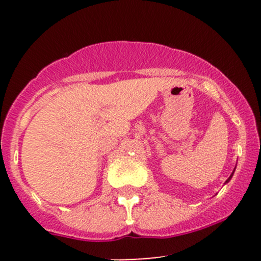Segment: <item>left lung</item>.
<instances>
[{
    "label": "left lung",
    "mask_w": 261,
    "mask_h": 261,
    "mask_svg": "<svg viewBox=\"0 0 261 261\" xmlns=\"http://www.w3.org/2000/svg\"><path fill=\"white\" fill-rule=\"evenodd\" d=\"M230 178H232V176H230ZM230 178H228V180H229V179H230ZM228 180H227V181H228Z\"/></svg>",
    "instance_id": "left-lung-1"
}]
</instances>
